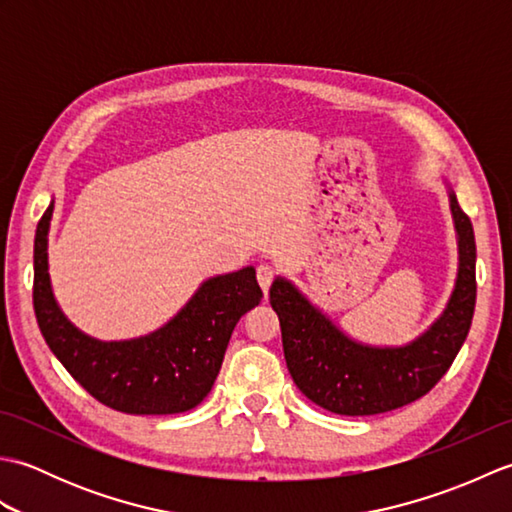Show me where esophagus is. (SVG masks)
Listing matches in <instances>:
<instances>
[{"label":"esophagus","mask_w":512,"mask_h":512,"mask_svg":"<svg viewBox=\"0 0 512 512\" xmlns=\"http://www.w3.org/2000/svg\"><path fill=\"white\" fill-rule=\"evenodd\" d=\"M273 279H275V268L273 266H270V264H259L257 266V281H259V286H262L264 292H268L270 284H273Z\"/></svg>","instance_id":"obj_1"}]
</instances>
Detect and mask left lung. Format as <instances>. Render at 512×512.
Listing matches in <instances>:
<instances>
[{
	"mask_svg": "<svg viewBox=\"0 0 512 512\" xmlns=\"http://www.w3.org/2000/svg\"><path fill=\"white\" fill-rule=\"evenodd\" d=\"M458 235V279L431 328L400 347H374L350 339L312 306L295 284L277 277L270 306L277 312L288 372L314 405L341 416H374L422 398L458 356L475 310V235L455 193L449 191Z\"/></svg>",
	"mask_w": 512,
	"mask_h": 512,
	"instance_id": "left-lung-1",
	"label": "left lung"
}]
</instances>
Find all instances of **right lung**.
<instances>
[{"mask_svg":"<svg viewBox=\"0 0 512 512\" xmlns=\"http://www.w3.org/2000/svg\"><path fill=\"white\" fill-rule=\"evenodd\" d=\"M50 204L35 233L32 303L39 330L70 376L103 405L136 416L189 411L209 394L237 321L262 301L255 268L206 279L176 317L129 341H99L61 312L48 275Z\"/></svg>","mask_w":512,"mask_h":512,"instance_id":"right-lung-1","label":"right lung"}]
</instances>
